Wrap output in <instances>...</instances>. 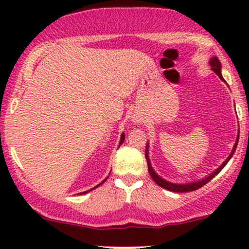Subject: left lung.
I'll use <instances>...</instances> for the list:
<instances>
[{"mask_svg": "<svg viewBox=\"0 0 249 249\" xmlns=\"http://www.w3.org/2000/svg\"><path fill=\"white\" fill-rule=\"evenodd\" d=\"M210 65H211V69H212L214 72L216 73L220 77V79L221 81H224V77L221 75V63L219 62V59L216 58V57H212L210 61ZM225 82V81H224ZM238 141H239V136L238 138H236V142L234 144V147L232 150V152H231L230 156H228V158L226 159V160L222 162L221 166H219L216 168L215 171H214L213 173H211L210 176H207L206 178L199 180V181H192V182H187V184H174V182H171V181H167V180L162 179L161 177H159L158 174L154 172V170L151 166V161H150V158H148V145H146V150H145V158H146L147 160V167H148V173H150L151 178H152L154 181L157 182V185H159V186L165 188V190L167 191H172V192H178V193H184V192H192V191H196L198 190V188L202 187L204 185H206L208 181H211L214 177L218 174L220 171L222 170L226 166V164H227L228 161H230V159L232 158V156L235 152V148H236V145H238Z\"/></svg>", "mask_w": 249, "mask_h": 249, "instance_id": "left-lung-1", "label": "left lung"}]
</instances>
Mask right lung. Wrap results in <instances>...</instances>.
I'll return each instance as SVG.
<instances>
[{
	"mask_svg": "<svg viewBox=\"0 0 249 249\" xmlns=\"http://www.w3.org/2000/svg\"><path fill=\"white\" fill-rule=\"evenodd\" d=\"M124 139H125V134H124V133H123V134H122V137H121V142H119V145H122V144H123V142H124ZM107 178H108V177H107V178H105L104 180H103V181L101 182V184H98V185H97V186H95V187H93V188H91V190H89V191H85V192H83V193H79V194H85V193L90 192V191L95 190V188H96V187L101 186V185L103 184V182H105V181H107Z\"/></svg>",
	"mask_w": 249,
	"mask_h": 249,
	"instance_id": "1",
	"label": "right lung"
}]
</instances>
